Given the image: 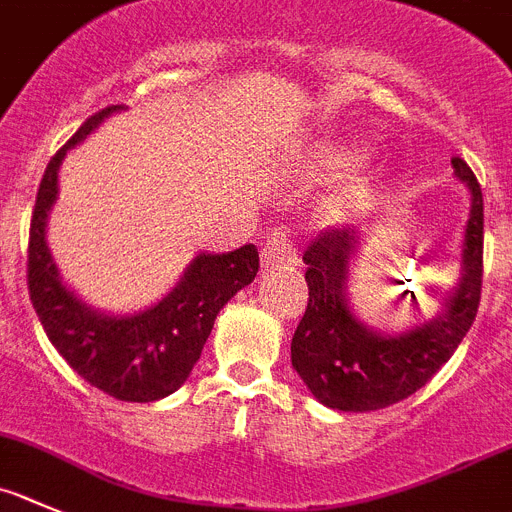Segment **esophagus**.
<instances>
[{
    "label": "esophagus",
    "mask_w": 512,
    "mask_h": 512,
    "mask_svg": "<svg viewBox=\"0 0 512 512\" xmlns=\"http://www.w3.org/2000/svg\"><path fill=\"white\" fill-rule=\"evenodd\" d=\"M298 262V252L293 239H290V232L285 227L273 229L267 234L265 247H262V267L273 270V267H290Z\"/></svg>",
    "instance_id": "obj_1"
}]
</instances>
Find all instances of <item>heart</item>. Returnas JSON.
<instances>
[{
    "instance_id": "obj_1",
    "label": "heart",
    "mask_w": 512,
    "mask_h": 512,
    "mask_svg": "<svg viewBox=\"0 0 512 512\" xmlns=\"http://www.w3.org/2000/svg\"><path fill=\"white\" fill-rule=\"evenodd\" d=\"M347 160H349V155L344 153V150H334V147L321 153V163L329 165V168H339V165H344Z\"/></svg>"
}]
</instances>
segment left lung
Listing matches in <instances>:
<instances>
[{
  "label": "left lung",
  "instance_id": "obj_1",
  "mask_svg": "<svg viewBox=\"0 0 512 512\" xmlns=\"http://www.w3.org/2000/svg\"><path fill=\"white\" fill-rule=\"evenodd\" d=\"M451 165L472 193L464 273L444 311L428 324L390 336L354 319L347 306V275L359 247L357 227L324 229L303 252L308 306L290 342V359L319 403L365 413L408 398L449 362L474 324L482 296L485 206L472 168L462 158H451Z\"/></svg>",
  "mask_w": 512,
  "mask_h": 512
}]
</instances>
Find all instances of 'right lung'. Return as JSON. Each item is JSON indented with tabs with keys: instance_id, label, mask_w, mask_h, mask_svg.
<instances>
[{
	"instance_id": "add662e5",
	"label": "right lung",
	"mask_w": 512,
	"mask_h": 512,
	"mask_svg": "<svg viewBox=\"0 0 512 512\" xmlns=\"http://www.w3.org/2000/svg\"><path fill=\"white\" fill-rule=\"evenodd\" d=\"M117 109L122 107H107L86 119L45 168L30 222L27 288L45 334L78 375L124 403H153L186 382L216 313L255 280L260 255L255 245L227 255H199L173 293L135 316L96 313L63 288L45 245V219L58 196V168L68 150Z\"/></svg>"
}]
</instances>
